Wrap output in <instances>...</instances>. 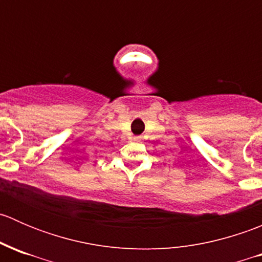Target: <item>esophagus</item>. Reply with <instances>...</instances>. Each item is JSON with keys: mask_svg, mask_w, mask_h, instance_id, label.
Wrapping results in <instances>:
<instances>
[{"mask_svg": "<svg viewBox=\"0 0 262 262\" xmlns=\"http://www.w3.org/2000/svg\"><path fill=\"white\" fill-rule=\"evenodd\" d=\"M134 141H136V142H139V141H141V137H134Z\"/></svg>", "mask_w": 262, "mask_h": 262, "instance_id": "1", "label": "esophagus"}]
</instances>
